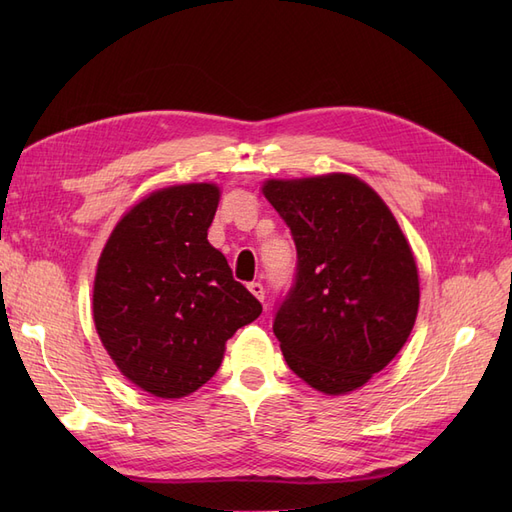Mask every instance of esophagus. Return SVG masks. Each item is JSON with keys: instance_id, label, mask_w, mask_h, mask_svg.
<instances>
[{"instance_id": "esophagus-1", "label": "esophagus", "mask_w": 512, "mask_h": 512, "mask_svg": "<svg viewBox=\"0 0 512 512\" xmlns=\"http://www.w3.org/2000/svg\"><path fill=\"white\" fill-rule=\"evenodd\" d=\"M247 288H250V292L254 294L258 301H265V286H262L260 282H250V284H247Z\"/></svg>"}]
</instances>
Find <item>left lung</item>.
Returning <instances> with one entry per match:
<instances>
[{"instance_id":"1","label":"left lung","mask_w":512,"mask_h":512,"mask_svg":"<svg viewBox=\"0 0 512 512\" xmlns=\"http://www.w3.org/2000/svg\"><path fill=\"white\" fill-rule=\"evenodd\" d=\"M297 245V273L273 318L288 367L316 391L363 386L408 342L418 273L391 209L344 173L262 185Z\"/></svg>"}]
</instances>
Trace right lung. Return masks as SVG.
Listing matches in <instances>:
<instances>
[{"label":"right lung","mask_w":512,"mask_h":512,"mask_svg":"<svg viewBox=\"0 0 512 512\" xmlns=\"http://www.w3.org/2000/svg\"><path fill=\"white\" fill-rule=\"evenodd\" d=\"M218 203L213 183L153 192L123 215L98 260L94 322L102 344L123 376L162 399L211 380L228 339L262 312L207 241Z\"/></svg>","instance_id":"obj_1"}]
</instances>
